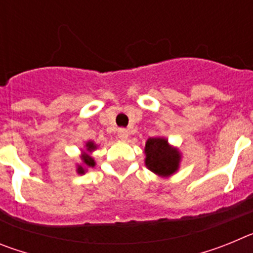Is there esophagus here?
<instances>
[{
    "label": "esophagus",
    "mask_w": 253,
    "mask_h": 253,
    "mask_svg": "<svg viewBox=\"0 0 253 253\" xmlns=\"http://www.w3.org/2000/svg\"><path fill=\"white\" fill-rule=\"evenodd\" d=\"M118 137H119L120 139H123V140L128 139V137H129V131L126 130V129H125V128H120V129H118Z\"/></svg>",
    "instance_id": "obj_1"
}]
</instances>
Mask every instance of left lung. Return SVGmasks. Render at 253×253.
Segmentation results:
<instances>
[{
	"mask_svg": "<svg viewBox=\"0 0 253 253\" xmlns=\"http://www.w3.org/2000/svg\"><path fill=\"white\" fill-rule=\"evenodd\" d=\"M146 166L156 175L169 176L177 169L180 154L163 138H149L146 143Z\"/></svg>",
	"mask_w": 253,
	"mask_h": 253,
	"instance_id": "1",
	"label": "left lung"
}]
</instances>
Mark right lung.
<instances>
[{"instance_id":"right-lung-1","label":"right lung","mask_w":253,"mask_h":253,"mask_svg":"<svg viewBox=\"0 0 253 253\" xmlns=\"http://www.w3.org/2000/svg\"><path fill=\"white\" fill-rule=\"evenodd\" d=\"M86 147H87V151H88V152L93 151V149L96 148V146H95V144H93L92 142L87 143ZM82 161H84V165H86V166H88V167H93V166H95V161H93L92 158H91L90 156H88V154H84V156H82ZM77 171H78V173H84V169L82 166L78 167Z\"/></svg>"}]
</instances>
